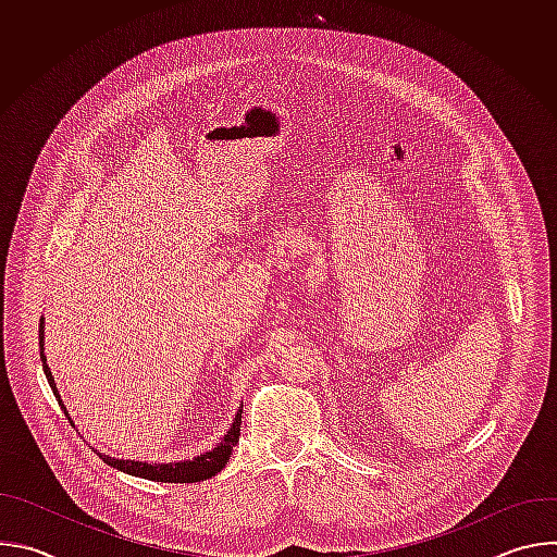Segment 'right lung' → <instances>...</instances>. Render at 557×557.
Wrapping results in <instances>:
<instances>
[{"mask_svg":"<svg viewBox=\"0 0 557 557\" xmlns=\"http://www.w3.org/2000/svg\"><path fill=\"white\" fill-rule=\"evenodd\" d=\"M39 348H41V363H44L46 379H48V383H50V387L57 396L61 410L65 412L63 401H61V396H59L57 385H54V379H52L50 368L46 366V357H44V322L39 326ZM65 417H67V412H65ZM240 423H243V410L235 414V421H233L231 430L224 434V438L211 451H205V454L196 456L194 460L140 462V460H119V458H112V456H106V454H99V456L110 467H116V469L127 471L132 475H140V479H147V481H156V483H200V481L211 479V475H215L228 462V456H231L233 447L237 445V441H240Z\"/></svg>","mask_w":557,"mask_h":557,"instance_id":"1","label":"right lung"}]
</instances>
